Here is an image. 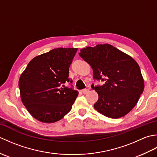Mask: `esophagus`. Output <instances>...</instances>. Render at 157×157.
I'll return each mask as SVG.
<instances>
[{
    "label": "esophagus",
    "instance_id": "1",
    "mask_svg": "<svg viewBox=\"0 0 157 157\" xmlns=\"http://www.w3.org/2000/svg\"><path fill=\"white\" fill-rule=\"evenodd\" d=\"M88 91H89V90H88V89H84V90H81V92H82L84 94H86V93H88Z\"/></svg>",
    "mask_w": 157,
    "mask_h": 157
}]
</instances>
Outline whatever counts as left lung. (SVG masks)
I'll return each mask as SVG.
<instances>
[{"label": "left lung", "instance_id": "left-lung-1", "mask_svg": "<svg viewBox=\"0 0 157 157\" xmlns=\"http://www.w3.org/2000/svg\"><path fill=\"white\" fill-rule=\"evenodd\" d=\"M79 56L91 66L93 78L105 82L91 87L98 94L94 109L107 117H122L137 104L144 88L140 67L132 56L109 44L82 48Z\"/></svg>", "mask_w": 157, "mask_h": 157}]
</instances>
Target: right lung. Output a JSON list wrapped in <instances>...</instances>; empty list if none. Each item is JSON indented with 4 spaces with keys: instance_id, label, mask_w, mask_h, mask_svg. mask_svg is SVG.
Instances as JSON below:
<instances>
[{
    "instance_id": "add662e5",
    "label": "right lung",
    "mask_w": 157,
    "mask_h": 157,
    "mask_svg": "<svg viewBox=\"0 0 157 157\" xmlns=\"http://www.w3.org/2000/svg\"><path fill=\"white\" fill-rule=\"evenodd\" d=\"M77 51L74 48H57L36 56L20 76L21 101L38 121L55 123L71 111L78 92L63 84L72 83L69 69Z\"/></svg>"
}]
</instances>
